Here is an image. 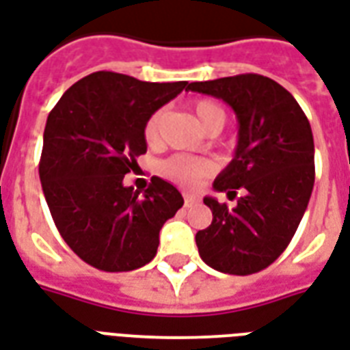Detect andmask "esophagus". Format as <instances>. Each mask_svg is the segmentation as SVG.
<instances>
[{"mask_svg": "<svg viewBox=\"0 0 350 350\" xmlns=\"http://www.w3.org/2000/svg\"><path fill=\"white\" fill-rule=\"evenodd\" d=\"M183 202H185V208H191V206H195L200 202V196L196 195H185L183 196Z\"/></svg>", "mask_w": 350, "mask_h": 350, "instance_id": "esophagus-1", "label": "esophagus"}]
</instances>
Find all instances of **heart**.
Masks as SVG:
<instances>
[{
    "label": "heart",
    "mask_w": 350,
    "mask_h": 350,
    "mask_svg": "<svg viewBox=\"0 0 350 350\" xmlns=\"http://www.w3.org/2000/svg\"><path fill=\"white\" fill-rule=\"evenodd\" d=\"M195 115L198 122L206 131L211 126H224V109L213 100H198L195 103ZM163 111H155L146 118L144 124V139L150 146L159 141V126H161ZM213 172V165L204 157L193 155H172L163 163V174L172 182L180 183L183 187H196L198 183Z\"/></svg>",
    "instance_id": "b5f03b06"
}]
</instances>
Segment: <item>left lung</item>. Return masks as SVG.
Segmentation results:
<instances>
[{"instance_id":"1","label":"left lung","mask_w":350,"mask_h":350,"mask_svg":"<svg viewBox=\"0 0 350 350\" xmlns=\"http://www.w3.org/2000/svg\"><path fill=\"white\" fill-rule=\"evenodd\" d=\"M237 115L239 141L215 191L237 198L235 208L206 196L213 221L196 234L200 258L226 274L260 273L284 252L306 211L315 182L313 135L291 92L271 77L239 74L191 83Z\"/></svg>"}]
</instances>
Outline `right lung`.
<instances>
[{"instance_id":"add662e5","label":"right lung","mask_w":350,"mask_h":350,"mask_svg":"<svg viewBox=\"0 0 350 350\" xmlns=\"http://www.w3.org/2000/svg\"><path fill=\"white\" fill-rule=\"evenodd\" d=\"M187 89L94 72L74 83L51 109L38 174L59 234L85 263L105 273L154 260L159 230L183 206L180 191L154 176L148 189L124 187L146 154L144 124Z\"/></svg>"}]
</instances>
